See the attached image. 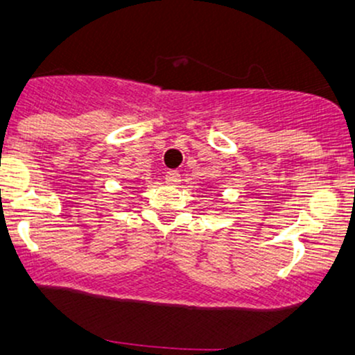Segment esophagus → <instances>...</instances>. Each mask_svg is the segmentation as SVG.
<instances>
[{
  "label": "esophagus",
  "mask_w": 355,
  "mask_h": 355,
  "mask_svg": "<svg viewBox=\"0 0 355 355\" xmlns=\"http://www.w3.org/2000/svg\"><path fill=\"white\" fill-rule=\"evenodd\" d=\"M179 181H181V174H179L178 171H168V173H166V182H168V184H178Z\"/></svg>",
  "instance_id": "34e87169"
}]
</instances>
